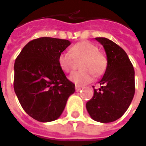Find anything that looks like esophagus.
Wrapping results in <instances>:
<instances>
[{
	"instance_id": "obj_1",
	"label": "esophagus",
	"mask_w": 146,
	"mask_h": 146,
	"mask_svg": "<svg viewBox=\"0 0 146 146\" xmlns=\"http://www.w3.org/2000/svg\"><path fill=\"white\" fill-rule=\"evenodd\" d=\"M75 89H76V91H80L81 90V89H82V87H81V86H80L76 85Z\"/></svg>"
}]
</instances>
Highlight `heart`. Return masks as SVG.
Returning a JSON list of instances; mask_svg holds the SVG:
<instances>
[{
    "label": "heart",
    "instance_id": "b5f03b06",
    "mask_svg": "<svg viewBox=\"0 0 146 146\" xmlns=\"http://www.w3.org/2000/svg\"><path fill=\"white\" fill-rule=\"evenodd\" d=\"M79 61H80L79 66L82 70L72 73L70 80L80 85L92 81L93 74L96 76L102 75L107 65L106 56L99 51L98 46L87 41L76 43L69 52L63 51L58 56L60 67L65 73L74 70L76 62Z\"/></svg>",
    "mask_w": 146,
    "mask_h": 146
}]
</instances>
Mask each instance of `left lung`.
Segmentation results:
<instances>
[{
	"instance_id": "obj_1",
	"label": "left lung",
	"mask_w": 146,
	"mask_h": 146,
	"mask_svg": "<svg viewBox=\"0 0 146 146\" xmlns=\"http://www.w3.org/2000/svg\"><path fill=\"white\" fill-rule=\"evenodd\" d=\"M96 40L105 49L107 66L99 82L102 86L94 89L86 106L93 119L106 123L119 119L128 110L135 94V71L122 47L105 37Z\"/></svg>"
}]
</instances>
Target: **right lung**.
<instances>
[{
    "mask_svg": "<svg viewBox=\"0 0 146 146\" xmlns=\"http://www.w3.org/2000/svg\"><path fill=\"white\" fill-rule=\"evenodd\" d=\"M70 41L40 37L30 41L14 63V89L24 110L39 122L60 117L75 84L60 67L58 56Z\"/></svg>",
    "mask_w": 146,
    "mask_h": 146,
    "instance_id": "1",
    "label": "right lung"
}]
</instances>
